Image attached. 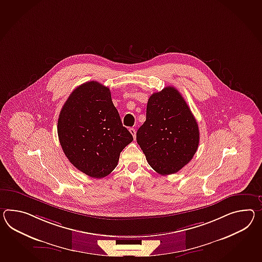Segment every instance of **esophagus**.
<instances>
[{
  "mask_svg": "<svg viewBox=\"0 0 262 262\" xmlns=\"http://www.w3.org/2000/svg\"><path fill=\"white\" fill-rule=\"evenodd\" d=\"M129 133L133 134V136H134V138H135V135H136V132H135V128H129Z\"/></svg>",
  "mask_w": 262,
  "mask_h": 262,
  "instance_id": "34e87169",
  "label": "esophagus"
}]
</instances>
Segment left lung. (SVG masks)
Returning <instances> with one entry per match:
<instances>
[{"instance_id":"1","label":"left lung","mask_w":262,"mask_h":262,"mask_svg":"<svg viewBox=\"0 0 262 262\" xmlns=\"http://www.w3.org/2000/svg\"><path fill=\"white\" fill-rule=\"evenodd\" d=\"M199 140L198 123L178 90L168 86L150 96L136 141L156 172H178L196 154Z\"/></svg>"}]
</instances>
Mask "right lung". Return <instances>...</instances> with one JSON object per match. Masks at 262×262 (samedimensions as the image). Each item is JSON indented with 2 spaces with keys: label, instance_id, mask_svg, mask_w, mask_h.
Masks as SVG:
<instances>
[{
  "label": "right lung",
  "instance_id": "obj_1",
  "mask_svg": "<svg viewBox=\"0 0 262 262\" xmlns=\"http://www.w3.org/2000/svg\"><path fill=\"white\" fill-rule=\"evenodd\" d=\"M64 154L78 170L100 179L115 169L124 147L134 140L123 127L108 87L96 81L72 92L58 121Z\"/></svg>",
  "mask_w": 262,
  "mask_h": 262
}]
</instances>
